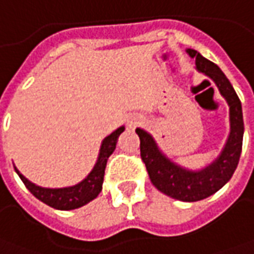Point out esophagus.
I'll return each mask as SVG.
<instances>
[{
    "mask_svg": "<svg viewBox=\"0 0 254 254\" xmlns=\"http://www.w3.org/2000/svg\"><path fill=\"white\" fill-rule=\"evenodd\" d=\"M139 122H141V117H131L130 120H128V126L130 127H135Z\"/></svg>",
    "mask_w": 254,
    "mask_h": 254,
    "instance_id": "esophagus-1",
    "label": "esophagus"
}]
</instances>
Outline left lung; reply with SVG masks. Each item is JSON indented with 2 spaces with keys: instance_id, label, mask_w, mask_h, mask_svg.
Masks as SVG:
<instances>
[{
  "instance_id": "obj_1",
  "label": "left lung",
  "mask_w": 254,
  "mask_h": 254,
  "mask_svg": "<svg viewBox=\"0 0 254 254\" xmlns=\"http://www.w3.org/2000/svg\"><path fill=\"white\" fill-rule=\"evenodd\" d=\"M187 54L195 59L197 70L216 83L220 94L230 106V135L221 153L202 170H188L166 157L146 131L137 128L135 132L141 141V159L146 166L152 184L167 196L183 202H197L216 193L231 180L242 152L245 128L241 101L221 69L197 51L188 48Z\"/></svg>"
}]
</instances>
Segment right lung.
<instances>
[{"label": "right lung", "instance_id": "right-lung-1", "mask_svg": "<svg viewBox=\"0 0 254 254\" xmlns=\"http://www.w3.org/2000/svg\"><path fill=\"white\" fill-rule=\"evenodd\" d=\"M124 131V127H119L116 131H113L110 135L105 138L99 149V155H98V160L94 169L91 173L84 178L81 183L76 184L73 187H67V188H43L38 187L36 184L29 181L24 177L20 171L15 167V171L20 180L23 181L26 188L30 190L31 193L41 200L43 203L48 204L54 209L58 210H73V209H78L84 204H87L91 200H94L95 197L99 195V192L102 190V183H104L105 176V167L108 163V159L113 153V150L116 149L117 138Z\"/></svg>", "mask_w": 254, "mask_h": 254}]
</instances>
